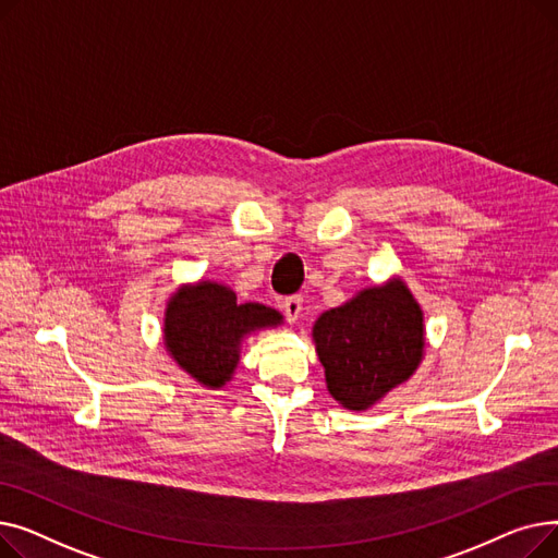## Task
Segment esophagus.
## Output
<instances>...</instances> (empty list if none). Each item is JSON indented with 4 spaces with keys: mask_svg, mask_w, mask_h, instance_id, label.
<instances>
[{
    "mask_svg": "<svg viewBox=\"0 0 558 558\" xmlns=\"http://www.w3.org/2000/svg\"><path fill=\"white\" fill-rule=\"evenodd\" d=\"M282 312H284V316L291 320V324H296L301 312H303V296L296 294V296L284 299V301H282Z\"/></svg>",
    "mask_w": 558,
    "mask_h": 558,
    "instance_id": "obj_1",
    "label": "esophagus"
}]
</instances>
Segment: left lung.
Listing matches in <instances>:
<instances>
[{
  "label": "left lung",
  "mask_w": 558,
  "mask_h": 558,
  "mask_svg": "<svg viewBox=\"0 0 558 558\" xmlns=\"http://www.w3.org/2000/svg\"><path fill=\"white\" fill-rule=\"evenodd\" d=\"M312 335L330 396L353 412L407 383L425 348L423 310L398 278L320 314Z\"/></svg>",
  "instance_id": "8db88e82"
}]
</instances>
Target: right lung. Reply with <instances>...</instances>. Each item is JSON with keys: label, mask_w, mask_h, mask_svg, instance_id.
Wrapping results in <instances>:
<instances>
[{"label": "right lung", "mask_w": 558, "mask_h": 558, "mask_svg": "<svg viewBox=\"0 0 558 558\" xmlns=\"http://www.w3.org/2000/svg\"><path fill=\"white\" fill-rule=\"evenodd\" d=\"M282 324V316L259 303H238L234 291L217 282H198L173 294L165 314L169 355L196 383L219 389L240 362L246 335Z\"/></svg>", "instance_id": "1"}]
</instances>
